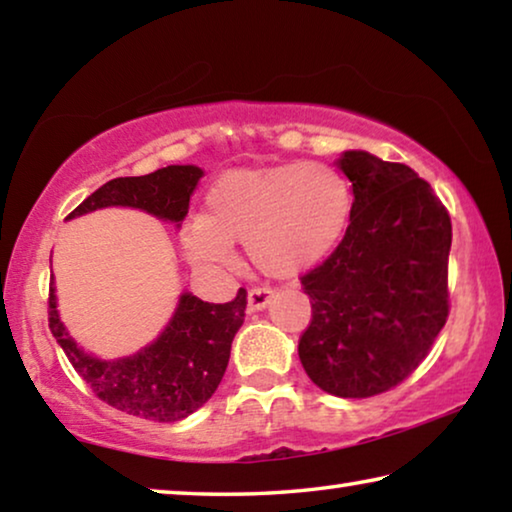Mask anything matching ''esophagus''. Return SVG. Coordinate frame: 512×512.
Returning a JSON list of instances; mask_svg holds the SVG:
<instances>
[{"label": "esophagus", "instance_id": "obj_1", "mask_svg": "<svg viewBox=\"0 0 512 512\" xmlns=\"http://www.w3.org/2000/svg\"><path fill=\"white\" fill-rule=\"evenodd\" d=\"M271 301V289L269 287H253L248 292V308L250 310H264Z\"/></svg>", "mask_w": 512, "mask_h": 512}]
</instances>
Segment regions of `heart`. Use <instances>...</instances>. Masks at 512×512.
I'll return each mask as SVG.
<instances>
[{"instance_id": "heart-1", "label": "heart", "mask_w": 512, "mask_h": 512, "mask_svg": "<svg viewBox=\"0 0 512 512\" xmlns=\"http://www.w3.org/2000/svg\"><path fill=\"white\" fill-rule=\"evenodd\" d=\"M352 186L326 163H285L225 174L207 193V213L181 227L183 253L197 269L236 264L234 241L271 278H294L329 257L352 218Z\"/></svg>"}]
</instances>
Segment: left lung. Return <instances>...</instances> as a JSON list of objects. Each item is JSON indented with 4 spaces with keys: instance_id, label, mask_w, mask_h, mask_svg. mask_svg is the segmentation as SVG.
<instances>
[{
    "instance_id": "left-lung-1",
    "label": "left lung",
    "mask_w": 512,
    "mask_h": 512,
    "mask_svg": "<svg viewBox=\"0 0 512 512\" xmlns=\"http://www.w3.org/2000/svg\"><path fill=\"white\" fill-rule=\"evenodd\" d=\"M335 165L352 181V218L333 255L301 278L312 322L299 358L322 391L372 398L407 379L444 329L453 230L411 167L361 149Z\"/></svg>"
}]
</instances>
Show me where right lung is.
<instances>
[{
  "mask_svg": "<svg viewBox=\"0 0 512 512\" xmlns=\"http://www.w3.org/2000/svg\"><path fill=\"white\" fill-rule=\"evenodd\" d=\"M204 170L167 165L144 177L103 183L66 220L85 213L128 207L181 227ZM246 289L232 301L207 303L190 292L179 296L174 315L154 342L121 358L85 352L59 319L57 287L50 285V331L87 386L110 407L156 423L181 421L202 407L223 379L236 331L246 317Z\"/></svg>",
  "mask_w": 512,
  "mask_h": 512,
  "instance_id": "obj_1",
  "label": "right lung"
}]
</instances>
